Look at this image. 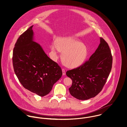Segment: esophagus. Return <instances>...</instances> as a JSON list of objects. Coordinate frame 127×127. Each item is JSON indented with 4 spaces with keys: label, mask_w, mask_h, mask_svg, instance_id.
Wrapping results in <instances>:
<instances>
[{
    "label": "esophagus",
    "mask_w": 127,
    "mask_h": 127,
    "mask_svg": "<svg viewBox=\"0 0 127 127\" xmlns=\"http://www.w3.org/2000/svg\"><path fill=\"white\" fill-rule=\"evenodd\" d=\"M62 73H63L62 74H63V76H65V75H66V72H65V70H64V69H62Z\"/></svg>",
    "instance_id": "obj_1"
}]
</instances>
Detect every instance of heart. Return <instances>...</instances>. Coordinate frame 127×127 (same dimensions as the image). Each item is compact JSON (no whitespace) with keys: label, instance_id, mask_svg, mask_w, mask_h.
Returning a JSON list of instances; mask_svg holds the SVG:
<instances>
[{"label":"heart","instance_id":"b5f03b06","mask_svg":"<svg viewBox=\"0 0 127 127\" xmlns=\"http://www.w3.org/2000/svg\"><path fill=\"white\" fill-rule=\"evenodd\" d=\"M51 48L56 57L60 51L62 52V60L65 65L70 68H75L82 65L88 54L85 45L73 36L66 37L58 40L56 44H53L51 46Z\"/></svg>","mask_w":127,"mask_h":127}]
</instances>
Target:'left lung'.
<instances>
[{
  "instance_id": "8db88e82",
  "label": "left lung",
  "mask_w": 127,
  "mask_h": 127,
  "mask_svg": "<svg viewBox=\"0 0 127 127\" xmlns=\"http://www.w3.org/2000/svg\"><path fill=\"white\" fill-rule=\"evenodd\" d=\"M112 57L105 40L100 44L89 60L75 69L67 71L72 79L69 88L71 95L77 99L86 100L97 95L102 90L112 68Z\"/></svg>"
}]
</instances>
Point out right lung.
Listing matches in <instances>:
<instances>
[{"label":"right lung","mask_w":127,"mask_h":127,"mask_svg":"<svg viewBox=\"0 0 127 127\" xmlns=\"http://www.w3.org/2000/svg\"><path fill=\"white\" fill-rule=\"evenodd\" d=\"M33 26L18 39L13 54L14 72L28 90L43 97L51 92L62 75L59 66L50 59L42 47L34 41Z\"/></svg>","instance_id":"1"}]
</instances>
